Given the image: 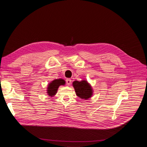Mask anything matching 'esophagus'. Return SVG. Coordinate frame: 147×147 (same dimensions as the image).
<instances>
[{
    "label": "esophagus",
    "mask_w": 147,
    "mask_h": 147,
    "mask_svg": "<svg viewBox=\"0 0 147 147\" xmlns=\"http://www.w3.org/2000/svg\"><path fill=\"white\" fill-rule=\"evenodd\" d=\"M71 83H72V80H71L70 79H67L66 80V83L67 85H70L71 84Z\"/></svg>",
    "instance_id": "34e87169"
}]
</instances>
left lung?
<instances>
[{"instance_id":"left-lung-1","label":"left lung","mask_w":147,"mask_h":147,"mask_svg":"<svg viewBox=\"0 0 147 147\" xmlns=\"http://www.w3.org/2000/svg\"><path fill=\"white\" fill-rule=\"evenodd\" d=\"M73 86L75 89L76 94L81 99H88L92 95V90L90 84L86 80L74 81Z\"/></svg>"}]
</instances>
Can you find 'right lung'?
<instances>
[{
    "instance_id": "right-lung-1",
    "label": "right lung",
    "mask_w": 147,
    "mask_h": 147,
    "mask_svg": "<svg viewBox=\"0 0 147 147\" xmlns=\"http://www.w3.org/2000/svg\"><path fill=\"white\" fill-rule=\"evenodd\" d=\"M65 82L63 79H56L52 81L50 84H48L47 88V93L48 96H53L56 94L57 90L59 86L61 85H64Z\"/></svg>"
}]
</instances>
